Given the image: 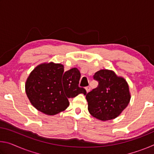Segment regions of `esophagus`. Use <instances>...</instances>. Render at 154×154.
Instances as JSON below:
<instances>
[{
    "label": "esophagus",
    "mask_w": 154,
    "mask_h": 154,
    "mask_svg": "<svg viewBox=\"0 0 154 154\" xmlns=\"http://www.w3.org/2000/svg\"><path fill=\"white\" fill-rule=\"evenodd\" d=\"M90 90H91V88H90V86H87V87H85V90H86V92H89L90 91Z\"/></svg>",
    "instance_id": "1"
}]
</instances>
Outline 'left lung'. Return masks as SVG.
<instances>
[{"label": "left lung", "instance_id": "8db88e82", "mask_svg": "<svg viewBox=\"0 0 154 154\" xmlns=\"http://www.w3.org/2000/svg\"><path fill=\"white\" fill-rule=\"evenodd\" d=\"M93 78L98 85L85 94L90 113L102 121L117 118L130 100L126 80L117 76L113 71L106 69L96 72Z\"/></svg>", "mask_w": 154, "mask_h": 154}]
</instances>
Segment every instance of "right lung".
Instances as JSON below:
<instances>
[{
	"mask_svg": "<svg viewBox=\"0 0 154 154\" xmlns=\"http://www.w3.org/2000/svg\"><path fill=\"white\" fill-rule=\"evenodd\" d=\"M81 74L77 68L64 71L60 64H42L31 72L26 82V93L30 103L42 113L53 116L66 109L69 99L86 94L79 86Z\"/></svg>",
	"mask_w": 154,
	"mask_h": 154,
	"instance_id": "right-lung-1",
	"label": "right lung"
}]
</instances>
